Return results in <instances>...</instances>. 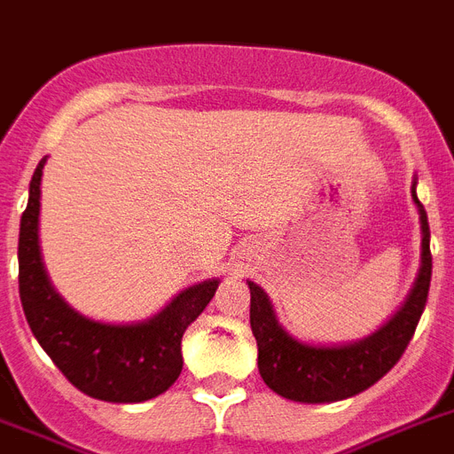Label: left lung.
<instances>
[{
	"instance_id": "1",
	"label": "left lung",
	"mask_w": 454,
	"mask_h": 454,
	"mask_svg": "<svg viewBox=\"0 0 454 454\" xmlns=\"http://www.w3.org/2000/svg\"><path fill=\"white\" fill-rule=\"evenodd\" d=\"M413 200L422 223V269L408 301L392 320L369 339L339 348L299 343L280 327L264 290L248 280L250 327L257 340V366L276 395L303 403L340 402L380 380L399 362L420 322L432 283V250L425 206Z\"/></svg>"
}]
</instances>
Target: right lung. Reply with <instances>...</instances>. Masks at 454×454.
<instances>
[{
  "label": "right lung",
  "instance_id": "1",
  "mask_svg": "<svg viewBox=\"0 0 454 454\" xmlns=\"http://www.w3.org/2000/svg\"><path fill=\"white\" fill-rule=\"evenodd\" d=\"M41 160L29 183L18 239V286L32 334L65 378L101 402L138 403L167 392L181 376L187 325L208 306L220 280H204L148 322L104 325L69 309L51 287L39 253Z\"/></svg>",
  "mask_w": 454,
  "mask_h": 454
}]
</instances>
